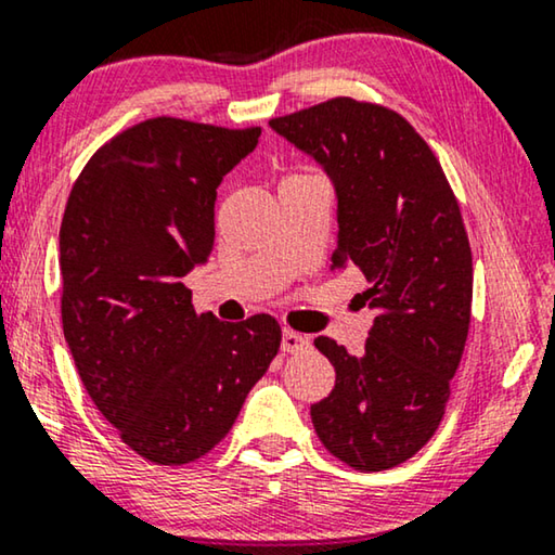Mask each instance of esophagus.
<instances>
[{
    "instance_id": "1",
    "label": "esophagus",
    "mask_w": 555,
    "mask_h": 555,
    "mask_svg": "<svg viewBox=\"0 0 555 555\" xmlns=\"http://www.w3.org/2000/svg\"><path fill=\"white\" fill-rule=\"evenodd\" d=\"M311 346L309 336L299 334V331L294 328H284V334H281V351L284 353H299V351H306Z\"/></svg>"
}]
</instances>
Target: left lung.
<instances>
[{"label": "left lung", "instance_id": "1", "mask_svg": "<svg viewBox=\"0 0 555 555\" xmlns=\"http://www.w3.org/2000/svg\"><path fill=\"white\" fill-rule=\"evenodd\" d=\"M269 124L334 181L331 271L359 269L371 284L363 353L313 341L336 369L313 428L346 466L393 468L431 441L466 346L474 259L459 198L434 149L384 104L334 96Z\"/></svg>", "mask_w": 555, "mask_h": 555}]
</instances>
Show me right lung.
Returning a JSON list of instances; mask_svg holds the SVG:
<instances>
[{
	"mask_svg": "<svg viewBox=\"0 0 555 555\" xmlns=\"http://www.w3.org/2000/svg\"><path fill=\"white\" fill-rule=\"evenodd\" d=\"M261 127L154 117L102 144L74 181L60 229L62 326L89 399L159 466L209 453L279 353L269 313H196L184 276L214 249L224 173Z\"/></svg>",
	"mask_w": 555,
	"mask_h": 555,
	"instance_id": "1",
	"label": "right lung"
}]
</instances>
